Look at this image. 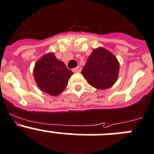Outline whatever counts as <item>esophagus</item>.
<instances>
[{
  "mask_svg": "<svg viewBox=\"0 0 154 154\" xmlns=\"http://www.w3.org/2000/svg\"><path fill=\"white\" fill-rule=\"evenodd\" d=\"M82 68L80 66H77V67H75V68L73 69V71H74V73H80V71H81Z\"/></svg>",
  "mask_w": 154,
  "mask_h": 154,
  "instance_id": "esophagus-1",
  "label": "esophagus"
}]
</instances>
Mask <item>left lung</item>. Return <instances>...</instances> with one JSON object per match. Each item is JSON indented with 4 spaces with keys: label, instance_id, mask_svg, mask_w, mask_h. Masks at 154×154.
Instances as JSON below:
<instances>
[{
    "label": "left lung",
    "instance_id": "1",
    "mask_svg": "<svg viewBox=\"0 0 154 154\" xmlns=\"http://www.w3.org/2000/svg\"><path fill=\"white\" fill-rule=\"evenodd\" d=\"M120 64L116 56L103 47L94 48L81 71L89 84L97 90L112 87L119 77Z\"/></svg>",
    "mask_w": 154,
    "mask_h": 154
}]
</instances>
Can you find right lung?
<instances>
[{"label": "right lung", "instance_id": "right-lung-1", "mask_svg": "<svg viewBox=\"0 0 154 154\" xmlns=\"http://www.w3.org/2000/svg\"><path fill=\"white\" fill-rule=\"evenodd\" d=\"M73 72L53 52L42 56L35 64L33 77L40 90L57 97L64 90Z\"/></svg>", "mask_w": 154, "mask_h": 154}]
</instances>
